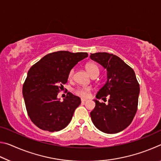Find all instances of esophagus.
Wrapping results in <instances>:
<instances>
[{
	"label": "esophagus",
	"instance_id": "1",
	"mask_svg": "<svg viewBox=\"0 0 161 161\" xmlns=\"http://www.w3.org/2000/svg\"><path fill=\"white\" fill-rule=\"evenodd\" d=\"M86 101H87V99H81V102H86Z\"/></svg>",
	"mask_w": 161,
	"mask_h": 161
}]
</instances>
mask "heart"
<instances>
[{"mask_svg":"<svg viewBox=\"0 0 161 161\" xmlns=\"http://www.w3.org/2000/svg\"><path fill=\"white\" fill-rule=\"evenodd\" d=\"M85 69L86 72H88V74L92 77H94V76H98L99 73V67H98L96 64L93 63V62H89V63H87L85 65ZM73 75H74V70H70L69 75H68V78L71 80L73 77ZM74 92L78 96L85 98L89 96L91 92V89L89 88V87H77V88L75 89Z\"/></svg>","mask_w":161,"mask_h":161,"instance_id":"b5f03b06","label":"heart"}]
</instances>
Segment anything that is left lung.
<instances>
[{
	"label": "left lung",
	"mask_w": 161,
	"mask_h": 161,
	"mask_svg": "<svg viewBox=\"0 0 161 161\" xmlns=\"http://www.w3.org/2000/svg\"><path fill=\"white\" fill-rule=\"evenodd\" d=\"M90 58L107 70V81L96 95L108 103L94 100L96 106L90 115L98 129L107 133L124 130L131 123L138 108L140 87L130 66L113 54L97 53Z\"/></svg>",
	"instance_id": "obj_1"
}]
</instances>
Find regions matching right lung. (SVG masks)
I'll return each instance as SVG.
<instances>
[{
  "label": "right lung",
  "mask_w": 161,
  "mask_h": 161,
  "mask_svg": "<svg viewBox=\"0 0 161 161\" xmlns=\"http://www.w3.org/2000/svg\"><path fill=\"white\" fill-rule=\"evenodd\" d=\"M86 53L58 51L47 54L31 67L23 86V94L30 119L40 129L58 131L69 124L81 99L68 92L63 102L58 94L67 82L70 70Z\"/></svg>",
  "instance_id": "right-lung-1"
}]
</instances>
